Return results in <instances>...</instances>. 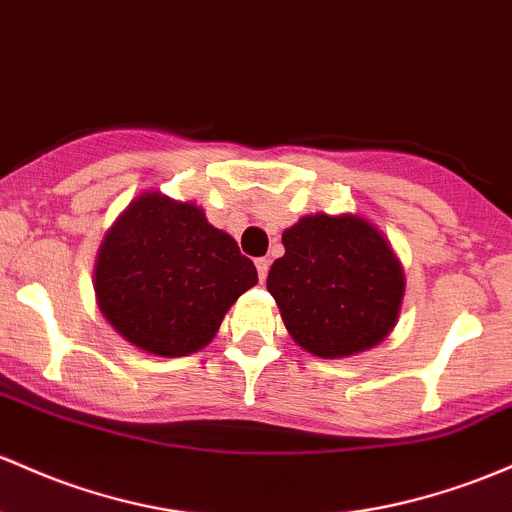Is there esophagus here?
I'll return each instance as SVG.
<instances>
[{"instance_id": "1", "label": "esophagus", "mask_w": 512, "mask_h": 512, "mask_svg": "<svg viewBox=\"0 0 512 512\" xmlns=\"http://www.w3.org/2000/svg\"><path fill=\"white\" fill-rule=\"evenodd\" d=\"M255 267H257V274H260V282H265L267 272H269V260H267V257H260V260H255Z\"/></svg>"}]
</instances>
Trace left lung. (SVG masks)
Segmentation results:
<instances>
[{"label": "left lung", "instance_id": "1", "mask_svg": "<svg viewBox=\"0 0 512 512\" xmlns=\"http://www.w3.org/2000/svg\"><path fill=\"white\" fill-rule=\"evenodd\" d=\"M284 257L267 289L296 345L323 359L379 345L401 313L403 269L391 245L364 218L303 216L284 230Z\"/></svg>", "mask_w": 512, "mask_h": 512}]
</instances>
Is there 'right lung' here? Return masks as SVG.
Returning a JSON list of instances; mask_svg holds the SVG:
<instances>
[{"instance_id": "add662e5", "label": "right lung", "mask_w": 512, "mask_h": 512, "mask_svg": "<svg viewBox=\"0 0 512 512\" xmlns=\"http://www.w3.org/2000/svg\"><path fill=\"white\" fill-rule=\"evenodd\" d=\"M257 284L252 260L192 201L145 192L116 218L99 247V311L138 350L199 352L228 308Z\"/></svg>"}]
</instances>
